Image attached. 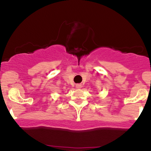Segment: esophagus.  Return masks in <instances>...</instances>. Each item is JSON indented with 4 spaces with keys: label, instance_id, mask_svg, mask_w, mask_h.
<instances>
[{
    "label": "esophagus",
    "instance_id": "esophagus-1",
    "mask_svg": "<svg viewBox=\"0 0 151 151\" xmlns=\"http://www.w3.org/2000/svg\"><path fill=\"white\" fill-rule=\"evenodd\" d=\"M81 84H77V85H76V87L77 88V89H79V88H81Z\"/></svg>",
    "mask_w": 151,
    "mask_h": 151
}]
</instances>
